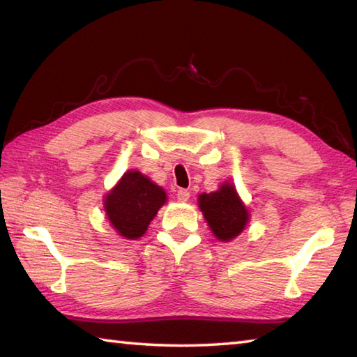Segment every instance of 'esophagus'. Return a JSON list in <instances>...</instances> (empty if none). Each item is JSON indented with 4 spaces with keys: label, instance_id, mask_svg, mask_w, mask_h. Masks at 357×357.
Returning a JSON list of instances; mask_svg holds the SVG:
<instances>
[{
    "label": "esophagus",
    "instance_id": "esophagus-1",
    "mask_svg": "<svg viewBox=\"0 0 357 357\" xmlns=\"http://www.w3.org/2000/svg\"><path fill=\"white\" fill-rule=\"evenodd\" d=\"M176 197H178L179 201H183V203H184V201H187V199L190 198V192L185 190V189H179L178 193H176Z\"/></svg>",
    "mask_w": 357,
    "mask_h": 357
}]
</instances>
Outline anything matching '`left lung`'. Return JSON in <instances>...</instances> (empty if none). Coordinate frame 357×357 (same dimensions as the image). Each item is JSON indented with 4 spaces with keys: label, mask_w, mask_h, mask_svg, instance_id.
<instances>
[{
    "label": "left lung",
    "mask_w": 357,
    "mask_h": 357,
    "mask_svg": "<svg viewBox=\"0 0 357 357\" xmlns=\"http://www.w3.org/2000/svg\"><path fill=\"white\" fill-rule=\"evenodd\" d=\"M198 206L213 236L222 242L236 238L250 220L248 211L229 183L220 185L217 192L199 195Z\"/></svg>",
    "instance_id": "8db88e82"
}]
</instances>
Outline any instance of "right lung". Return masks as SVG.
<instances>
[{"mask_svg":"<svg viewBox=\"0 0 357 357\" xmlns=\"http://www.w3.org/2000/svg\"><path fill=\"white\" fill-rule=\"evenodd\" d=\"M167 195L162 187L140 172L129 170L105 197L109 222L121 237L135 241L145 234Z\"/></svg>","mask_w":357,"mask_h":357,"instance_id":"obj_1","label":"right lung"}]
</instances>
